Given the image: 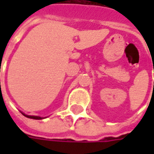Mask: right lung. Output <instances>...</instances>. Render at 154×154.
I'll return each mask as SVG.
<instances>
[{
  "label": "right lung",
  "instance_id": "1",
  "mask_svg": "<svg viewBox=\"0 0 154 154\" xmlns=\"http://www.w3.org/2000/svg\"><path fill=\"white\" fill-rule=\"evenodd\" d=\"M21 112V111H20ZM23 115L25 116L26 117H28V118H31V119H35V120H41V119H44V118H46V117H41V116H29L26 115V114H25V113H23V112H21Z\"/></svg>",
  "mask_w": 154,
  "mask_h": 154
}]
</instances>
